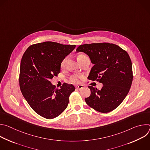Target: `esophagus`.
<instances>
[{
    "label": "esophagus",
    "instance_id": "1",
    "mask_svg": "<svg viewBox=\"0 0 150 150\" xmlns=\"http://www.w3.org/2000/svg\"><path fill=\"white\" fill-rule=\"evenodd\" d=\"M75 87H76V88L77 90H80V89H81V88H83V85H76V86H75Z\"/></svg>",
    "mask_w": 150,
    "mask_h": 150
}]
</instances>
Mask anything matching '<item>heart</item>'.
<instances>
[{
	"label": "heart",
	"mask_w": 150,
	"mask_h": 150,
	"mask_svg": "<svg viewBox=\"0 0 150 150\" xmlns=\"http://www.w3.org/2000/svg\"><path fill=\"white\" fill-rule=\"evenodd\" d=\"M85 57H87V56L84 55V54H80V55L78 56V59L79 61H80L81 60H82V59H83ZM67 60H68L67 57L65 58V59L63 60V61L61 63L62 67H64L65 66L66 63H67ZM79 77L78 76H77V75H72V76H71L70 77V80L73 83H77V82H79Z\"/></svg>",
	"instance_id": "b5f03b06"
}]
</instances>
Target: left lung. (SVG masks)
Here are the masks:
<instances>
[{"instance_id":"8db88e82","label":"left lung","mask_w":150,"mask_h":150,"mask_svg":"<svg viewBox=\"0 0 150 150\" xmlns=\"http://www.w3.org/2000/svg\"><path fill=\"white\" fill-rule=\"evenodd\" d=\"M76 51L86 53L94 64L88 79L103 84L100 90L88 86L91 94L85 98V102L101 113L113 111L123 101L132 85V65L129 54L109 42L80 45Z\"/></svg>"}]
</instances>
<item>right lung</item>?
I'll return each instance as SVG.
<instances>
[{
  "mask_svg": "<svg viewBox=\"0 0 150 150\" xmlns=\"http://www.w3.org/2000/svg\"><path fill=\"white\" fill-rule=\"evenodd\" d=\"M75 47L52 41L40 42L30 46L21 59V91L33 110L46 119L55 118L65 110L75 90L65 82L58 89L50 81L60 73L62 62Z\"/></svg>",
  "mask_w": 150,
  "mask_h": 150,
  "instance_id": "1",
  "label": "right lung"
}]
</instances>
